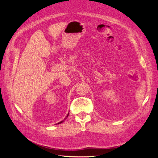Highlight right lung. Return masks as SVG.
Masks as SVG:
<instances>
[{
  "label": "right lung",
  "mask_w": 158,
  "mask_h": 158,
  "mask_svg": "<svg viewBox=\"0 0 158 158\" xmlns=\"http://www.w3.org/2000/svg\"><path fill=\"white\" fill-rule=\"evenodd\" d=\"M69 113H68V115H67V116H66V117H68V116H69ZM66 118H65V119H66ZM64 122V120H63V121H61V122H59V123H58V124H60V123H62V122ZM56 124H57V123H56Z\"/></svg>",
  "instance_id": "right-lung-1"
}]
</instances>
